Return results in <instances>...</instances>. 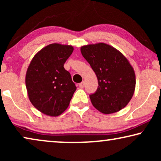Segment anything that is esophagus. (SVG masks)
Here are the masks:
<instances>
[{
	"instance_id": "esophagus-1",
	"label": "esophagus",
	"mask_w": 161,
	"mask_h": 161,
	"mask_svg": "<svg viewBox=\"0 0 161 161\" xmlns=\"http://www.w3.org/2000/svg\"><path fill=\"white\" fill-rule=\"evenodd\" d=\"M84 86H85V82H84V81H82V82H81L80 83H79V87L81 88V89H83V88L84 87Z\"/></svg>"
}]
</instances>
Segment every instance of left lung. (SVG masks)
<instances>
[{
  "label": "left lung",
  "instance_id": "obj_1",
  "mask_svg": "<svg viewBox=\"0 0 161 161\" xmlns=\"http://www.w3.org/2000/svg\"><path fill=\"white\" fill-rule=\"evenodd\" d=\"M80 52L98 80L97 90L89 96L94 107L108 114L126 106L136 88L135 72L126 57L103 42L83 45Z\"/></svg>",
  "mask_w": 161,
  "mask_h": 161
}]
</instances>
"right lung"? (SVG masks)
<instances>
[{
	"instance_id": "obj_1",
	"label": "right lung",
	"mask_w": 161,
	"mask_h": 161,
	"mask_svg": "<svg viewBox=\"0 0 161 161\" xmlns=\"http://www.w3.org/2000/svg\"><path fill=\"white\" fill-rule=\"evenodd\" d=\"M72 45L50 44L33 57L25 75L28 96L45 115L58 116L69 105L76 90L64 64L73 52Z\"/></svg>"
}]
</instances>
